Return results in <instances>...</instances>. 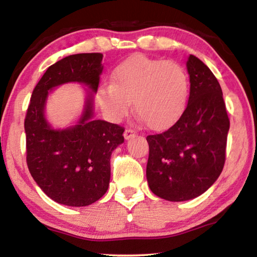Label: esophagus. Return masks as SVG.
<instances>
[{"mask_svg": "<svg viewBox=\"0 0 257 257\" xmlns=\"http://www.w3.org/2000/svg\"><path fill=\"white\" fill-rule=\"evenodd\" d=\"M137 135V132L135 129H132V128H127L124 130V134H123V136H124V138L125 139H130V138H133V137H135Z\"/></svg>", "mask_w": 257, "mask_h": 257, "instance_id": "obj_1", "label": "esophagus"}]
</instances>
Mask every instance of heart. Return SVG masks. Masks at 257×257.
Returning <instances> with one entry per match:
<instances>
[{
	"label": "heart",
	"instance_id": "b5f03b06",
	"mask_svg": "<svg viewBox=\"0 0 257 257\" xmlns=\"http://www.w3.org/2000/svg\"><path fill=\"white\" fill-rule=\"evenodd\" d=\"M112 84H104L96 94L102 110L113 121L135 112L153 129L167 127L181 114L188 97V77L175 61L136 55L115 69Z\"/></svg>",
	"mask_w": 257,
	"mask_h": 257
}]
</instances>
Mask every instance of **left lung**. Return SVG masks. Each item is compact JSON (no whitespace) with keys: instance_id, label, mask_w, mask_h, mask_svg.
Returning <instances> with one entry per match:
<instances>
[{"instance_id":"left-lung-1","label":"left lung","mask_w":257,"mask_h":257,"mask_svg":"<svg viewBox=\"0 0 257 257\" xmlns=\"http://www.w3.org/2000/svg\"><path fill=\"white\" fill-rule=\"evenodd\" d=\"M190 92L180 118L161 134L146 137L151 190L163 199L182 202L202 195L222 172L230 127L219 81L201 60L187 61Z\"/></svg>"}]
</instances>
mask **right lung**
<instances>
[{
    "instance_id": "1",
    "label": "right lung",
    "mask_w": 257,
    "mask_h": 257,
    "mask_svg": "<svg viewBox=\"0 0 257 257\" xmlns=\"http://www.w3.org/2000/svg\"><path fill=\"white\" fill-rule=\"evenodd\" d=\"M102 53L69 55L52 64L37 82L25 118L26 161L41 189L56 203L87 206L98 201L110 184V159L122 144L124 128L92 120V95L75 127L54 130L46 122L44 107L49 90L77 81L96 92L102 73Z\"/></svg>"
}]
</instances>
